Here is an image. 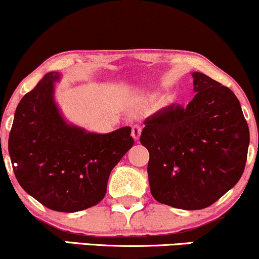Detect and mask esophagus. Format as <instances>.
<instances>
[{"instance_id":"obj_1","label":"esophagus","mask_w":259,"mask_h":259,"mask_svg":"<svg viewBox=\"0 0 259 259\" xmlns=\"http://www.w3.org/2000/svg\"><path fill=\"white\" fill-rule=\"evenodd\" d=\"M140 135H141V126L140 125H133L132 127V136L135 141H138L140 139Z\"/></svg>"}]
</instances>
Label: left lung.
Instances as JSON below:
<instances>
[{"label":"left lung","mask_w":259,"mask_h":259,"mask_svg":"<svg viewBox=\"0 0 259 259\" xmlns=\"http://www.w3.org/2000/svg\"><path fill=\"white\" fill-rule=\"evenodd\" d=\"M195 97L146 118L140 142L154 200L180 209L209 207L245 170L249 130L235 94L206 74L194 73Z\"/></svg>","instance_id":"1"}]
</instances>
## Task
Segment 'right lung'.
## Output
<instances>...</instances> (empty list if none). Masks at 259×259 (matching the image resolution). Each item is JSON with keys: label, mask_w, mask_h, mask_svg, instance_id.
Instances as JSON below:
<instances>
[{"label": "right lung", "mask_w": 259, "mask_h": 259, "mask_svg": "<svg viewBox=\"0 0 259 259\" xmlns=\"http://www.w3.org/2000/svg\"><path fill=\"white\" fill-rule=\"evenodd\" d=\"M58 79V73L46 74L20 101L8 151L18 183L29 195L50 209L73 213L103 200L109 174L134 139L129 126L94 134L65 123L53 100Z\"/></svg>", "instance_id": "1"}]
</instances>
